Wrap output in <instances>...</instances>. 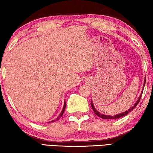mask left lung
<instances>
[{"instance_id": "1", "label": "left lung", "mask_w": 153, "mask_h": 153, "mask_svg": "<svg viewBox=\"0 0 153 153\" xmlns=\"http://www.w3.org/2000/svg\"><path fill=\"white\" fill-rule=\"evenodd\" d=\"M145 83H146V80H145V81H144L143 88H144V86H145ZM142 93H141V95H140V97H139V100H137V102H136V104L132 106V107L129 108V109H128V111H126L124 112V113H122V114H117V115H116V116H106V115H104V114H100V113L98 112L95 109V108L94 107V105H93V102H91V104L92 108H93V110L94 111V112H95V114L96 115H97V116H99L100 118H103V119H116V118H122V117H123V116H126V115L128 114L129 113H130V112L131 111H132V110L134 109V108L136 107V106H137V104H139L140 100H141V96H142Z\"/></svg>"}]
</instances>
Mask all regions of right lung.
Instances as JSON below:
<instances>
[{"label":"right lung","instance_id":"obj_1","mask_svg":"<svg viewBox=\"0 0 153 153\" xmlns=\"http://www.w3.org/2000/svg\"><path fill=\"white\" fill-rule=\"evenodd\" d=\"M65 105H66V103H65V104H64V107H63V109H62V112L60 113V114L59 115V116H58V118L56 119V120H52V121H51V123H53V122H55V121H56V120H59V119H60V118H61L62 115H63V113H64V111H65ZM49 123H50V122H49Z\"/></svg>","mask_w":153,"mask_h":153}]
</instances>
